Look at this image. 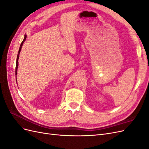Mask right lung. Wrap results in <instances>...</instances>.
Here are the masks:
<instances>
[{"label":"right lung","instance_id":"add662e5","mask_svg":"<svg viewBox=\"0 0 149 149\" xmlns=\"http://www.w3.org/2000/svg\"><path fill=\"white\" fill-rule=\"evenodd\" d=\"M26 35L25 34V36H24V40L22 41V42L21 43V45L20 46V48H19V53H18V55H17V61H16V67H15V77H16V81H17V68H18V66H19V55H20V51L22 49V45H23L24 43L25 42V41L26 40Z\"/></svg>","mask_w":149,"mask_h":149}]
</instances>
